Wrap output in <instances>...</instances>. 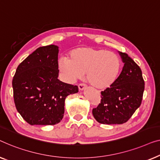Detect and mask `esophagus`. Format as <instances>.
Wrapping results in <instances>:
<instances>
[{
  "label": "esophagus",
  "mask_w": 160,
  "mask_h": 160,
  "mask_svg": "<svg viewBox=\"0 0 160 160\" xmlns=\"http://www.w3.org/2000/svg\"><path fill=\"white\" fill-rule=\"evenodd\" d=\"M78 88H79L80 91H82L83 89H85V88H86V85L84 84V83H80V84L78 85Z\"/></svg>",
  "instance_id": "obj_1"
}]
</instances>
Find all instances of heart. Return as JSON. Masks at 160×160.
Wrapping results in <instances>:
<instances>
[{
    "label": "heart",
    "instance_id": "1",
    "mask_svg": "<svg viewBox=\"0 0 160 160\" xmlns=\"http://www.w3.org/2000/svg\"><path fill=\"white\" fill-rule=\"evenodd\" d=\"M58 67L70 80L77 79L85 73L90 84L105 90L118 79L121 61L116 53L105 49L82 47L72 51L68 58H61Z\"/></svg>",
    "mask_w": 160,
    "mask_h": 160
}]
</instances>
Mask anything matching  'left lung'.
Segmentation results:
<instances>
[{
	"label": "left lung",
	"instance_id": "obj_1",
	"mask_svg": "<svg viewBox=\"0 0 160 160\" xmlns=\"http://www.w3.org/2000/svg\"><path fill=\"white\" fill-rule=\"evenodd\" d=\"M124 63L116 82L101 92V103L93 109V115L102 124H122L140 107L144 91L142 72L125 53L120 52Z\"/></svg>",
	"mask_w": 160,
	"mask_h": 160
}]
</instances>
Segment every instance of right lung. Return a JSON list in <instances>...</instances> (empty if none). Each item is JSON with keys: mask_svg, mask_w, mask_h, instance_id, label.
<instances>
[{"mask_svg": "<svg viewBox=\"0 0 160 160\" xmlns=\"http://www.w3.org/2000/svg\"><path fill=\"white\" fill-rule=\"evenodd\" d=\"M58 47L42 46L20 63L13 78L17 111L31 125H52L62 120L65 98L78 87L58 79Z\"/></svg>", "mask_w": 160, "mask_h": 160, "instance_id": "right-lung-1", "label": "right lung"}]
</instances>
